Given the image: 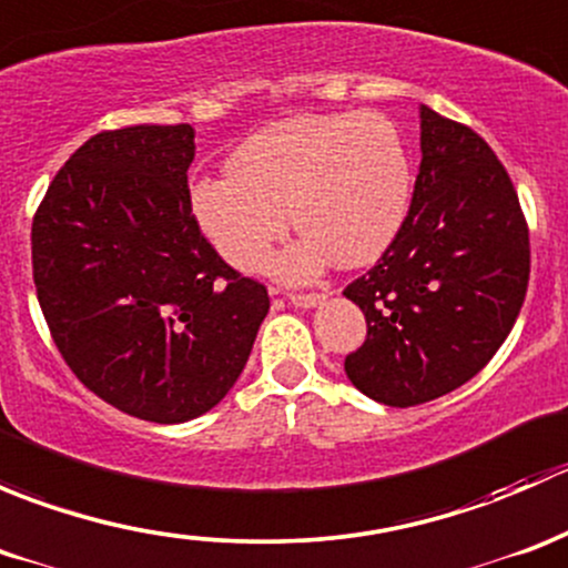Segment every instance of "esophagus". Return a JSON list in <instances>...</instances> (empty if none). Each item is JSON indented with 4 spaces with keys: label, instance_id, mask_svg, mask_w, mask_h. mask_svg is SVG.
<instances>
[{
    "label": "esophagus",
    "instance_id": "34e87169",
    "mask_svg": "<svg viewBox=\"0 0 568 568\" xmlns=\"http://www.w3.org/2000/svg\"><path fill=\"white\" fill-rule=\"evenodd\" d=\"M288 300L291 305L296 307H316L326 300V296L324 294H288Z\"/></svg>",
    "mask_w": 568,
    "mask_h": 568
}]
</instances>
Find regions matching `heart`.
<instances>
[{"label":"heart","instance_id":"b5f03b06","mask_svg":"<svg viewBox=\"0 0 568 568\" xmlns=\"http://www.w3.org/2000/svg\"><path fill=\"white\" fill-rule=\"evenodd\" d=\"M404 140L379 112L296 114L266 125L233 151L227 175L200 178L192 211L216 252L255 272L288 231L305 236L280 261L307 280L335 255L359 266L387 250L409 209Z\"/></svg>","mask_w":568,"mask_h":568}]
</instances>
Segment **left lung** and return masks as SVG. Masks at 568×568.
<instances>
[{"mask_svg": "<svg viewBox=\"0 0 568 568\" xmlns=\"http://www.w3.org/2000/svg\"><path fill=\"white\" fill-rule=\"evenodd\" d=\"M420 151L409 214L343 291L368 324L346 376L400 409L456 390L495 357L530 277L528 222L484 136L420 106Z\"/></svg>", "mask_w": 568, "mask_h": 568, "instance_id": "1", "label": "left lung"}]
</instances>
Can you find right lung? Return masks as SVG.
<instances>
[{
    "mask_svg": "<svg viewBox=\"0 0 568 568\" xmlns=\"http://www.w3.org/2000/svg\"><path fill=\"white\" fill-rule=\"evenodd\" d=\"M194 129L90 136L40 200L32 277L68 368L114 409L183 423L220 404L268 313L200 233L186 170Z\"/></svg>",
    "mask_w": 568,
    "mask_h": 568,
    "instance_id": "1",
    "label": "right lung"
}]
</instances>
